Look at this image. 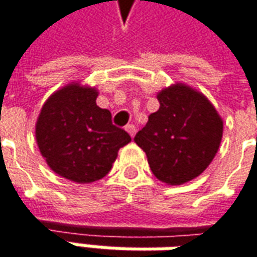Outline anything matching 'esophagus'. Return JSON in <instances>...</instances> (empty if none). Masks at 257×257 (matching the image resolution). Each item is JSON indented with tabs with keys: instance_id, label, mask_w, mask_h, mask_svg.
<instances>
[{
	"instance_id": "1",
	"label": "esophagus",
	"mask_w": 257,
	"mask_h": 257,
	"mask_svg": "<svg viewBox=\"0 0 257 257\" xmlns=\"http://www.w3.org/2000/svg\"><path fill=\"white\" fill-rule=\"evenodd\" d=\"M126 132H128L129 135H131V137L134 138L135 137V134H137V128H135V125H132V123H131V125H126Z\"/></svg>"
}]
</instances>
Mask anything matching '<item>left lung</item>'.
Instances as JSON below:
<instances>
[{
    "label": "left lung",
    "instance_id": "1",
    "mask_svg": "<svg viewBox=\"0 0 257 257\" xmlns=\"http://www.w3.org/2000/svg\"><path fill=\"white\" fill-rule=\"evenodd\" d=\"M159 109L135 137L156 178L183 185L208 168L223 135V119L208 98L176 82L156 93Z\"/></svg>",
    "mask_w": 257,
    "mask_h": 257
}]
</instances>
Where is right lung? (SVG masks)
<instances>
[{
	"instance_id": "obj_1",
	"label": "right lung",
	"mask_w": 257,
	"mask_h": 257,
	"mask_svg": "<svg viewBox=\"0 0 257 257\" xmlns=\"http://www.w3.org/2000/svg\"><path fill=\"white\" fill-rule=\"evenodd\" d=\"M98 89L69 82L41 108L35 139L54 172L76 183L99 181L111 171L118 151L131 142L123 129L112 125L111 112L96 105Z\"/></svg>"
}]
</instances>
